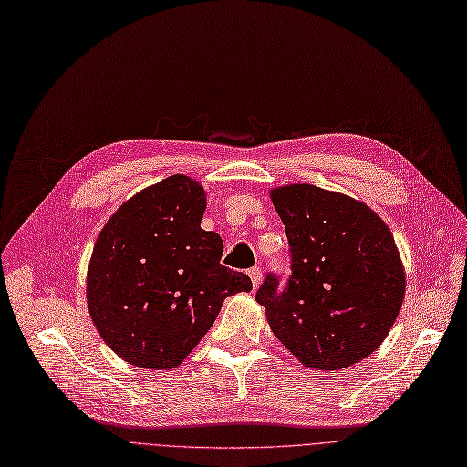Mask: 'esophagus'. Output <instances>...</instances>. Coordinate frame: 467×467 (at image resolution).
Listing matches in <instances>:
<instances>
[{
  "mask_svg": "<svg viewBox=\"0 0 467 467\" xmlns=\"http://www.w3.org/2000/svg\"><path fill=\"white\" fill-rule=\"evenodd\" d=\"M249 276H251V282H253V285H254V287H259V285H261V282H263V272H261V268H259V266L251 268V270H249Z\"/></svg>",
  "mask_w": 467,
  "mask_h": 467,
  "instance_id": "obj_1",
  "label": "esophagus"
}]
</instances>
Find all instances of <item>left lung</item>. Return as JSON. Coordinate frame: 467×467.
Wrapping results in <instances>:
<instances>
[{"label":"left lung","mask_w":467,"mask_h":467,"mask_svg":"<svg viewBox=\"0 0 467 467\" xmlns=\"http://www.w3.org/2000/svg\"><path fill=\"white\" fill-rule=\"evenodd\" d=\"M292 276L256 292L278 340L305 367L342 371L371 356L396 323L406 272L392 232L365 202L311 183L270 191Z\"/></svg>","instance_id":"left-lung-1"}]
</instances>
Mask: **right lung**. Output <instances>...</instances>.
<instances>
[{"label": "right lung", "instance_id": "right-lung-1", "mask_svg": "<svg viewBox=\"0 0 467 467\" xmlns=\"http://www.w3.org/2000/svg\"><path fill=\"white\" fill-rule=\"evenodd\" d=\"M204 187L175 173L109 216L87 270V305L102 340L142 368L178 367L202 340L226 297L251 278L220 265L223 244L204 232Z\"/></svg>", "mask_w": 467, "mask_h": 467}]
</instances>
